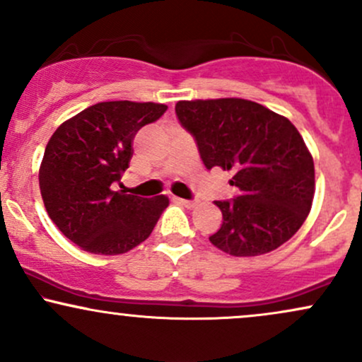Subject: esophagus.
<instances>
[{"label": "esophagus", "mask_w": 362, "mask_h": 362, "mask_svg": "<svg viewBox=\"0 0 362 362\" xmlns=\"http://www.w3.org/2000/svg\"><path fill=\"white\" fill-rule=\"evenodd\" d=\"M175 201L178 202V204L187 206V207H194L195 204H197V199H192V201H189V199H180V197H175Z\"/></svg>", "instance_id": "esophagus-1"}]
</instances>
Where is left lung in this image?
Listing matches in <instances>:
<instances>
[{
  "mask_svg": "<svg viewBox=\"0 0 362 362\" xmlns=\"http://www.w3.org/2000/svg\"><path fill=\"white\" fill-rule=\"evenodd\" d=\"M180 126L192 134L207 170H231L238 194L216 201L223 224L209 242L235 257L276 250L311 209L315 167L288 119L243 98L178 102Z\"/></svg>",
  "mask_w": 362,
  "mask_h": 362,
  "instance_id": "left-lung-1",
  "label": "left lung"
}]
</instances>
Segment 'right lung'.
<instances>
[{
    "label": "right lung",
    "mask_w": 362,
    "mask_h": 362,
    "mask_svg": "<svg viewBox=\"0 0 362 362\" xmlns=\"http://www.w3.org/2000/svg\"><path fill=\"white\" fill-rule=\"evenodd\" d=\"M163 103L100 102L56 129L39 185L49 218L85 252L119 255L151 235L168 199L115 192L129 168L132 139L167 112Z\"/></svg>",
    "instance_id": "add662e5"
}]
</instances>
